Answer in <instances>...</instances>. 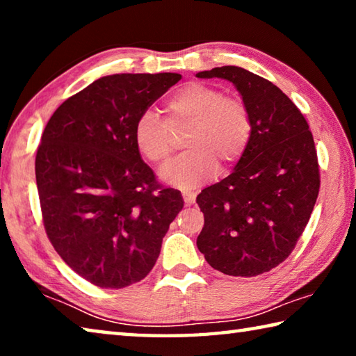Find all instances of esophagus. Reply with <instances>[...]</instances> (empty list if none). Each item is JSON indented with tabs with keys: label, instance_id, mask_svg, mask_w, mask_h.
<instances>
[{
	"label": "esophagus",
	"instance_id": "obj_1",
	"mask_svg": "<svg viewBox=\"0 0 356 356\" xmlns=\"http://www.w3.org/2000/svg\"><path fill=\"white\" fill-rule=\"evenodd\" d=\"M182 196H184V201H185L186 206H191V204H195V201H196V193L195 191H184Z\"/></svg>",
	"mask_w": 356,
	"mask_h": 356
}]
</instances>
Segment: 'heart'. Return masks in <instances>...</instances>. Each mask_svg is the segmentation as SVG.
Masks as SVG:
<instances>
[{"instance_id":"obj_1","label":"heart","mask_w":356,"mask_h":356,"mask_svg":"<svg viewBox=\"0 0 356 356\" xmlns=\"http://www.w3.org/2000/svg\"><path fill=\"white\" fill-rule=\"evenodd\" d=\"M166 120L154 111L138 116L134 141L140 154L155 166H163L172 154V134L185 130L186 152L160 172L166 184L190 188L215 176L218 163L227 170L248 147L252 120L242 100L227 97L218 88L188 83L165 105Z\"/></svg>"}]
</instances>
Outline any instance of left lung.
Instances as JSON below:
<instances>
[{
	"label": "left lung",
	"mask_w": 356,
	"mask_h": 356,
	"mask_svg": "<svg viewBox=\"0 0 356 356\" xmlns=\"http://www.w3.org/2000/svg\"><path fill=\"white\" fill-rule=\"evenodd\" d=\"M196 76L231 81L252 120L250 144L234 171L196 197L204 213L196 245L210 267L251 278L284 262L308 225L321 188L314 138L272 81L236 65Z\"/></svg>",
	"instance_id": "8db88e82"
}]
</instances>
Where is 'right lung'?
Here are the masks:
<instances>
[{
	"label": "right lung",
	"instance_id": "obj_1",
	"mask_svg": "<svg viewBox=\"0 0 356 356\" xmlns=\"http://www.w3.org/2000/svg\"><path fill=\"white\" fill-rule=\"evenodd\" d=\"M179 74L102 76L72 95L47 122L35 154L45 232L63 261L102 289L146 278L184 207L134 141L138 116Z\"/></svg>",
	"mask_w": 356,
	"mask_h": 356
}]
</instances>
